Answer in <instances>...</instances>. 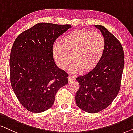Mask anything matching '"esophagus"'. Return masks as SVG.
<instances>
[{"mask_svg":"<svg viewBox=\"0 0 133 133\" xmlns=\"http://www.w3.org/2000/svg\"><path fill=\"white\" fill-rule=\"evenodd\" d=\"M75 79V77L73 76V75H69L68 76V80L69 82H71L72 80H74Z\"/></svg>","mask_w":133,"mask_h":133,"instance_id":"34e87169","label":"esophagus"}]
</instances>
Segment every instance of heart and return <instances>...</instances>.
<instances>
[{
  "instance_id": "b5f03b06",
  "label": "heart",
  "mask_w": 133,
  "mask_h": 133,
  "mask_svg": "<svg viewBox=\"0 0 133 133\" xmlns=\"http://www.w3.org/2000/svg\"><path fill=\"white\" fill-rule=\"evenodd\" d=\"M105 47V38L100 32L77 30L65 35L62 38L61 44L55 43L52 51L61 69L68 68L72 57L74 64L72 65L71 71L88 72L99 63Z\"/></svg>"
}]
</instances>
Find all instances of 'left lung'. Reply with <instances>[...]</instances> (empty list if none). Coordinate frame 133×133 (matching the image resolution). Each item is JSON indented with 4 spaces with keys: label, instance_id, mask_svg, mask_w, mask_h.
<instances>
[{
    "label": "left lung",
    "instance_id": "8db88e82",
    "mask_svg": "<svg viewBox=\"0 0 133 133\" xmlns=\"http://www.w3.org/2000/svg\"><path fill=\"white\" fill-rule=\"evenodd\" d=\"M105 41L104 55L98 64L76 78L79 87L75 102L88 113H97L111 104L120 89L124 68V51L120 41L106 28L95 25Z\"/></svg>",
    "mask_w": 133,
    "mask_h": 133
}]
</instances>
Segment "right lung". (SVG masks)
<instances>
[{"label": "right lung", "mask_w": 133, "mask_h": 133, "mask_svg": "<svg viewBox=\"0 0 133 133\" xmlns=\"http://www.w3.org/2000/svg\"><path fill=\"white\" fill-rule=\"evenodd\" d=\"M70 27L38 23L15 39L10 58V79L16 97L28 111L40 113L49 109L59 89L68 83L69 75L55 64L52 48Z\"/></svg>", "instance_id": "add662e5"}]
</instances>
